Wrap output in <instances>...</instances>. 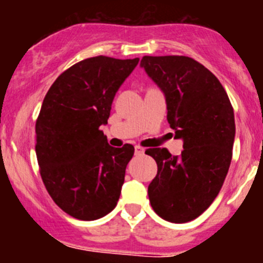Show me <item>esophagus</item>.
Segmentation results:
<instances>
[{"mask_svg":"<svg viewBox=\"0 0 263 263\" xmlns=\"http://www.w3.org/2000/svg\"><path fill=\"white\" fill-rule=\"evenodd\" d=\"M144 151H145L144 147L139 146V145L135 146V154H136V155H141V154H144Z\"/></svg>","mask_w":263,"mask_h":263,"instance_id":"1","label":"esophagus"}]
</instances>
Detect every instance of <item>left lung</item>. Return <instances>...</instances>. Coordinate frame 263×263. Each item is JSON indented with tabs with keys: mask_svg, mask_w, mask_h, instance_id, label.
Returning a JSON list of instances; mask_svg holds the SVG:
<instances>
[{
	"mask_svg": "<svg viewBox=\"0 0 263 263\" xmlns=\"http://www.w3.org/2000/svg\"><path fill=\"white\" fill-rule=\"evenodd\" d=\"M142 68L165 95L171 128L183 140L181 156L148 148L158 174L148 184L151 208L164 220L187 222L219 195L233 155L234 112L227 91L203 65L185 55H145Z\"/></svg>",
	"mask_w": 263,
	"mask_h": 263,
	"instance_id": "obj_1",
	"label": "left lung"
}]
</instances>
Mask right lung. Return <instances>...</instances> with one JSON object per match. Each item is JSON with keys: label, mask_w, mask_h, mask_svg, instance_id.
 Returning <instances> with one entry per match:
<instances>
[{"label": "right lung", "mask_w": 263, "mask_h": 263, "mask_svg": "<svg viewBox=\"0 0 263 263\" xmlns=\"http://www.w3.org/2000/svg\"><path fill=\"white\" fill-rule=\"evenodd\" d=\"M139 58H86L49 87L35 123L41 176L52 200L79 220H97L116 208L135 148L112 147L108 123L116 92Z\"/></svg>", "instance_id": "right-lung-1"}]
</instances>
